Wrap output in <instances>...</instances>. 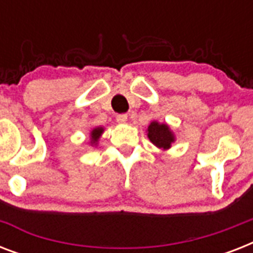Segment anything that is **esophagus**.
Wrapping results in <instances>:
<instances>
[{"instance_id": "1", "label": "esophagus", "mask_w": 253, "mask_h": 253, "mask_svg": "<svg viewBox=\"0 0 253 253\" xmlns=\"http://www.w3.org/2000/svg\"><path fill=\"white\" fill-rule=\"evenodd\" d=\"M117 122H118V123H126L127 122V114L117 115Z\"/></svg>"}]
</instances>
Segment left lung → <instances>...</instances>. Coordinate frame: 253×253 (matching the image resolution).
<instances>
[{
    "label": "left lung",
    "instance_id": "8db88e82",
    "mask_svg": "<svg viewBox=\"0 0 253 253\" xmlns=\"http://www.w3.org/2000/svg\"><path fill=\"white\" fill-rule=\"evenodd\" d=\"M148 138L155 146L159 148H169L172 142L174 140L172 131L169 130V127L167 125H160L158 122H152L148 126Z\"/></svg>",
    "mask_w": 253,
    "mask_h": 253
}]
</instances>
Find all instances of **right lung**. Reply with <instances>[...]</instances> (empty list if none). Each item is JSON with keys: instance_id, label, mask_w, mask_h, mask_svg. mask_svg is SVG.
<instances>
[{"instance_id": "add662e5", "label": "right lung", "mask_w": 253, "mask_h": 253, "mask_svg": "<svg viewBox=\"0 0 253 253\" xmlns=\"http://www.w3.org/2000/svg\"><path fill=\"white\" fill-rule=\"evenodd\" d=\"M103 132V128L102 127H97V128H94V130L91 131L90 132V136H91V144H94V143H97V140H98V138L101 136V134Z\"/></svg>"}]
</instances>
